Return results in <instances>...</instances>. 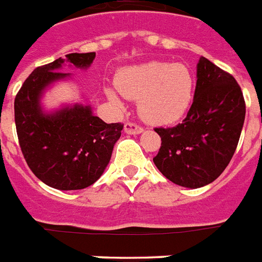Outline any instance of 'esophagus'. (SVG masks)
I'll return each instance as SVG.
<instances>
[{
    "mask_svg": "<svg viewBox=\"0 0 262 262\" xmlns=\"http://www.w3.org/2000/svg\"><path fill=\"white\" fill-rule=\"evenodd\" d=\"M124 133L129 134V135H138V134L143 133V128H142L141 125L135 124V123L127 121L124 124Z\"/></svg>",
    "mask_w": 262,
    "mask_h": 262,
    "instance_id": "1",
    "label": "esophagus"
}]
</instances>
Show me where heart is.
Returning a JSON list of instances; mask_svg holds the SVG:
<instances>
[{
	"instance_id": "obj_1",
	"label": "heart",
	"mask_w": 262,
	"mask_h": 262,
	"mask_svg": "<svg viewBox=\"0 0 262 262\" xmlns=\"http://www.w3.org/2000/svg\"><path fill=\"white\" fill-rule=\"evenodd\" d=\"M116 88L128 98H138V111L154 124H170L187 114L192 104L194 78L187 64L152 60L120 70ZM108 97L118 102L114 91Z\"/></svg>"
}]
</instances>
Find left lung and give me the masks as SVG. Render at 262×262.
I'll use <instances>...</instances> for the list:
<instances>
[{"label":"left lung","instance_id":"obj_1","mask_svg":"<svg viewBox=\"0 0 262 262\" xmlns=\"http://www.w3.org/2000/svg\"><path fill=\"white\" fill-rule=\"evenodd\" d=\"M245 100L233 75L202 56L193 102L174 127L154 128L161 147L152 161L171 183L200 188L223 173L245 121Z\"/></svg>","mask_w":262,"mask_h":262}]
</instances>
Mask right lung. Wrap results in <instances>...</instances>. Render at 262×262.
Wrapping results in <instances>:
<instances>
[{"mask_svg": "<svg viewBox=\"0 0 262 262\" xmlns=\"http://www.w3.org/2000/svg\"><path fill=\"white\" fill-rule=\"evenodd\" d=\"M96 52L68 54L66 58L33 70L14 98L18 143L29 169L48 187L60 190L83 189L95 184L110 164L123 124L97 118L89 105H64L54 112L41 108V96L59 79L64 63L88 69Z\"/></svg>", "mask_w": 262, "mask_h": 262, "instance_id": "1", "label": "right lung"}]
</instances>
